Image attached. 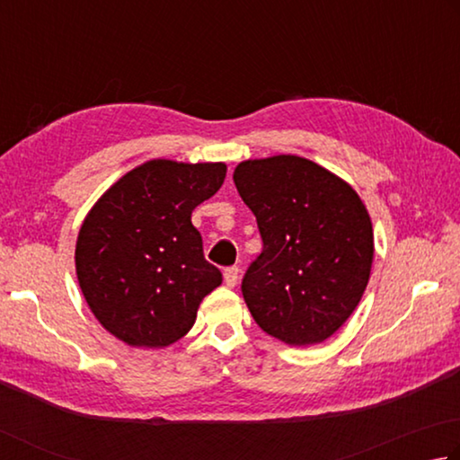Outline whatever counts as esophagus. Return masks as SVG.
I'll return each mask as SVG.
<instances>
[{"label": "esophagus", "instance_id": "obj_1", "mask_svg": "<svg viewBox=\"0 0 460 460\" xmlns=\"http://www.w3.org/2000/svg\"><path fill=\"white\" fill-rule=\"evenodd\" d=\"M223 278H225V283H227L229 288H235L237 279H239V267L237 265L227 267V270L223 271Z\"/></svg>", "mask_w": 460, "mask_h": 460}]
</instances>
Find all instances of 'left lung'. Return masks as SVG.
I'll return each instance as SVG.
<instances>
[{
  "instance_id": "8db88e82",
  "label": "left lung",
  "mask_w": 460,
  "mask_h": 460,
  "mask_svg": "<svg viewBox=\"0 0 460 460\" xmlns=\"http://www.w3.org/2000/svg\"><path fill=\"white\" fill-rule=\"evenodd\" d=\"M233 181L263 239L241 281L253 320L289 346L328 340L370 279L374 233L360 197L294 155L241 163Z\"/></svg>"
}]
</instances>
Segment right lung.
<instances>
[{
	"instance_id": "obj_1",
	"label": "right lung",
	"mask_w": 460,
	"mask_h": 460,
	"mask_svg": "<svg viewBox=\"0 0 460 460\" xmlns=\"http://www.w3.org/2000/svg\"><path fill=\"white\" fill-rule=\"evenodd\" d=\"M223 163L164 158L124 174L98 199L76 243V273L92 314L128 346L164 348L193 328L201 299L221 286L190 223L221 189Z\"/></svg>"
}]
</instances>
